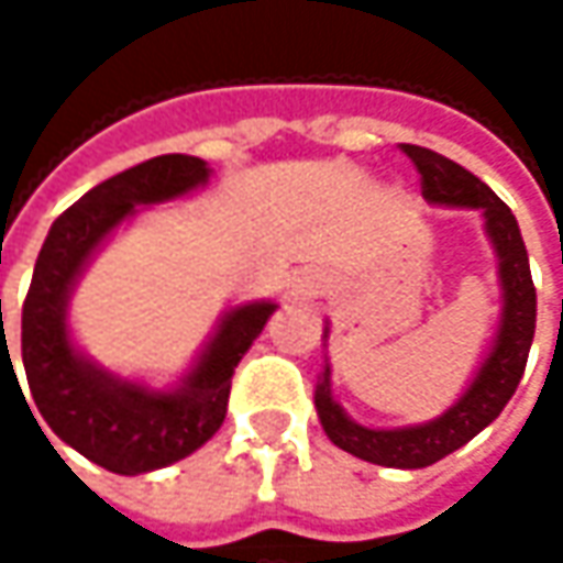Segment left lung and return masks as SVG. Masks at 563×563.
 Segmentation results:
<instances>
[{"mask_svg":"<svg viewBox=\"0 0 563 563\" xmlns=\"http://www.w3.org/2000/svg\"><path fill=\"white\" fill-rule=\"evenodd\" d=\"M410 163L420 172L422 197L435 206H464L479 209L486 219V234L498 256V282H501V322L492 341V351L483 360L479 373L470 388L454 400L442 417L404 426V429H369L344 413V407L332 395V369L325 363L316 382V413L325 435L347 454L360 461L395 470H420L464 448L473 435H479L488 422L498 420L510 395L517 391L532 335H536V288H532L530 256L520 238V225L508 206L495 197V190L483 185L464 165L451 163L448 156L400 143Z\"/></svg>","mask_w":563,"mask_h":563,"instance_id":"left-lung-1","label":"left lung"}]
</instances>
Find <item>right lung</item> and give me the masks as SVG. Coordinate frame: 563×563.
I'll return each mask as SVG.
<instances>
[{"instance_id":"right-lung-1","label":"right lung","mask_w":563,"mask_h":563,"mask_svg":"<svg viewBox=\"0 0 563 563\" xmlns=\"http://www.w3.org/2000/svg\"><path fill=\"white\" fill-rule=\"evenodd\" d=\"M209 175L212 168L203 159L185 153L156 156L121 172L87 190L55 219L33 266L31 291L21 310V360L33 404L62 442L119 476L163 470L219 432L234 366L278 310L272 300L228 310L203 354L175 388H150L115 376L75 347L68 297L99 244L121 222L134 219L141 206L178 200L203 187Z\"/></svg>"}]
</instances>
